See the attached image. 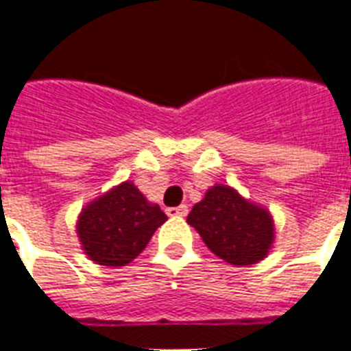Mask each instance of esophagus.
<instances>
[{
    "mask_svg": "<svg viewBox=\"0 0 351 351\" xmlns=\"http://www.w3.org/2000/svg\"><path fill=\"white\" fill-rule=\"evenodd\" d=\"M167 215H169V217H186L187 206L186 204H182L178 208H167Z\"/></svg>",
    "mask_w": 351,
    "mask_h": 351,
    "instance_id": "1",
    "label": "esophagus"
}]
</instances>
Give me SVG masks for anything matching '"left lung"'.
<instances>
[{
	"label": "left lung",
	"mask_w": 351,
	"mask_h": 351,
	"mask_svg": "<svg viewBox=\"0 0 351 351\" xmlns=\"http://www.w3.org/2000/svg\"><path fill=\"white\" fill-rule=\"evenodd\" d=\"M209 250L233 266H250L266 258L275 240L269 211L245 200L224 184L209 187L187 217Z\"/></svg>",
	"instance_id": "left-lung-1"
}]
</instances>
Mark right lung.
Wrapping results in <instances>:
<instances>
[{
  "mask_svg": "<svg viewBox=\"0 0 351 351\" xmlns=\"http://www.w3.org/2000/svg\"><path fill=\"white\" fill-rule=\"evenodd\" d=\"M167 217L132 182H121L87 204L78 217V239L85 255L101 266H125L136 258Z\"/></svg>",
  "mask_w": 351,
  "mask_h": 351,
  "instance_id": "right-lung-1",
  "label": "right lung"
}]
</instances>
